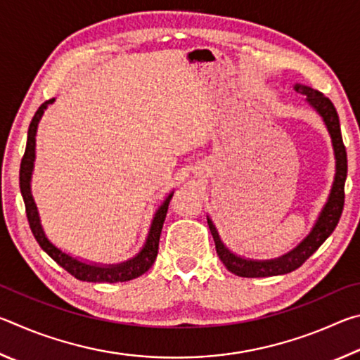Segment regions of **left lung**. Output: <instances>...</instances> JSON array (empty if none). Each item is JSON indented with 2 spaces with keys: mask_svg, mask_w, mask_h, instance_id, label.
I'll list each match as a JSON object with an SVG mask.
<instances>
[{
  "mask_svg": "<svg viewBox=\"0 0 360 360\" xmlns=\"http://www.w3.org/2000/svg\"><path fill=\"white\" fill-rule=\"evenodd\" d=\"M294 89L295 92L307 96L304 101H307L308 105L321 115L328 135H330L333 157H335V176H333L330 193H328L327 202L324 205V208L321 210L318 219H316L311 231H309V233L304 236V238L298 243L294 249H290L289 252H285L281 255V257H276V259L254 260V259L241 257V255L230 251V249L224 245V241L221 238V235H219L212 219L210 216H206V219H208L211 235L216 243V251H217L219 259H221L225 268L236 276L266 278V276L285 275V273L297 270V268L303 265L304 260L318 251V248L328 238V236H330V233L335 230V227H337V224L340 221L341 211H343L345 181H346V174H348V158H346V149L343 144V138H341L340 119H338L337 109H335L333 103L328 100L324 94L308 87V85L295 84Z\"/></svg>",
  "mask_w": 360,
  "mask_h": 360,
  "instance_id": "left-lung-1",
  "label": "left lung"
}]
</instances>
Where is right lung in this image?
<instances>
[{"mask_svg": "<svg viewBox=\"0 0 360 360\" xmlns=\"http://www.w3.org/2000/svg\"><path fill=\"white\" fill-rule=\"evenodd\" d=\"M56 101V98L42 103L38 111H36L34 117L30 124L28 129V138H27V148L25 154H23L22 163H20V192L25 202L27 217L30 222V229H32L36 241L39 243L42 251L51 255V257L57 262V264L65 268L66 271L71 273L72 276L81 279V281L87 283H124L130 281L141 276L149 268L154 265L158 252V241H160V233L163 222H165L169 200H172L174 192H169L168 197L163 200V203L158 206L154 217H152L150 227L148 231V238H146L143 248L139 249L136 255L131 259L120 262V264H96V262H85L77 257H72L71 254L65 252L57 245L49 240L46 235L44 227L41 224V216L38 211V205L34 202L33 192H32V178L34 169V160H36V133H38V125L41 122L42 114L47 109L49 105Z\"/></svg>", "mask_w": 360, "mask_h": 360, "instance_id": "1", "label": "right lung"}]
</instances>
